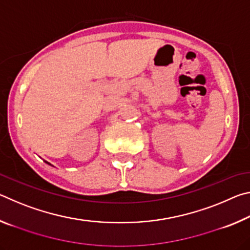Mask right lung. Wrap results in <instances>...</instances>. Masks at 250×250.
<instances>
[{"label":"right lung","instance_id":"right-lung-1","mask_svg":"<svg viewBox=\"0 0 250 250\" xmlns=\"http://www.w3.org/2000/svg\"><path fill=\"white\" fill-rule=\"evenodd\" d=\"M45 162H46V161H45ZM46 163H47V164H49V166H52V164H50V163H48V162H46Z\"/></svg>","mask_w":250,"mask_h":250}]
</instances>
